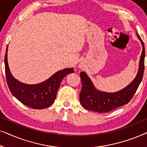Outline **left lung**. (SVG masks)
I'll return each instance as SVG.
<instances>
[{
  "instance_id": "left-lung-1",
  "label": "left lung",
  "mask_w": 147,
  "mask_h": 147,
  "mask_svg": "<svg viewBox=\"0 0 147 147\" xmlns=\"http://www.w3.org/2000/svg\"><path fill=\"white\" fill-rule=\"evenodd\" d=\"M137 35L142 43V51L140 56L139 69L135 79L119 92L116 93H106L96 90L85 72H81L80 78L82 87L80 94V100L84 108L98 113H105L128 104L130 101L142 81L144 70V45L140 36L138 34Z\"/></svg>"
}]
</instances>
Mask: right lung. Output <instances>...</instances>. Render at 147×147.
Segmentation results:
<instances>
[{
	"mask_svg": "<svg viewBox=\"0 0 147 147\" xmlns=\"http://www.w3.org/2000/svg\"><path fill=\"white\" fill-rule=\"evenodd\" d=\"M7 48L5 57L7 82L12 94L21 103L33 109H44L53 104L60 84L67 74L73 73V68L62 69L51 78L35 85L23 84L15 79L10 72L7 61Z\"/></svg>",
	"mask_w": 147,
	"mask_h": 147,
	"instance_id": "obj_1",
	"label": "right lung"
}]
</instances>
